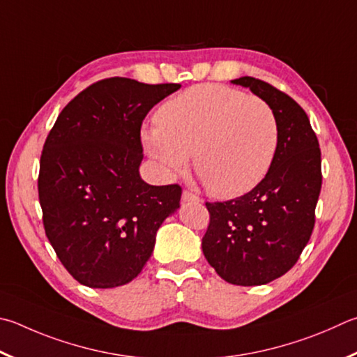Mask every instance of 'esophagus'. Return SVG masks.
I'll use <instances>...</instances> for the list:
<instances>
[{
	"label": "esophagus",
	"instance_id": "34e87169",
	"mask_svg": "<svg viewBox=\"0 0 357 357\" xmlns=\"http://www.w3.org/2000/svg\"><path fill=\"white\" fill-rule=\"evenodd\" d=\"M183 201H184V203H201L199 197L193 195V193L189 192V190H184L183 192Z\"/></svg>",
	"mask_w": 357,
	"mask_h": 357
}]
</instances>
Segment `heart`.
I'll use <instances>...</instances> for the list:
<instances>
[{
  "label": "heart",
  "mask_w": 357,
  "mask_h": 357,
  "mask_svg": "<svg viewBox=\"0 0 357 357\" xmlns=\"http://www.w3.org/2000/svg\"><path fill=\"white\" fill-rule=\"evenodd\" d=\"M156 126L142 132L146 153L170 176L193 167L207 192L237 198L262 183L278 150L273 109L259 96L203 84L184 90L154 114Z\"/></svg>",
  "instance_id": "b5f03b06"
}]
</instances>
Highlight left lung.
<instances>
[{"mask_svg": "<svg viewBox=\"0 0 357 357\" xmlns=\"http://www.w3.org/2000/svg\"><path fill=\"white\" fill-rule=\"evenodd\" d=\"M231 82L268 102L280 142L273 165L256 189L223 203H206L211 223L201 248L226 282L262 286L294 267L312 234L321 153L306 112L289 95L251 76Z\"/></svg>", "mask_w": 357, "mask_h": 357, "instance_id": "1", "label": "left lung"}]
</instances>
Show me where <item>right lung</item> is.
Returning a JSON list of instances; mask_svg holds the SVG:
<instances>
[{
    "mask_svg": "<svg viewBox=\"0 0 357 357\" xmlns=\"http://www.w3.org/2000/svg\"><path fill=\"white\" fill-rule=\"evenodd\" d=\"M179 84L102 79L75 96L43 145L38 199L57 257L82 286L131 282L151 257L181 187L140 178L142 121Z\"/></svg>",
    "mask_w": 357,
    "mask_h": 357,
    "instance_id": "obj_1",
    "label": "right lung"
}]
</instances>
